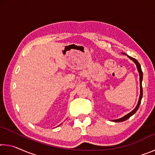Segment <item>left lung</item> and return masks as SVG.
<instances>
[{
  "label": "left lung",
  "instance_id": "8db88e82",
  "mask_svg": "<svg viewBox=\"0 0 155 155\" xmlns=\"http://www.w3.org/2000/svg\"><path fill=\"white\" fill-rule=\"evenodd\" d=\"M122 54H124L126 55H127V57L129 58L130 60H132V61L135 63L136 66H137V70L139 72V74H140V98H139V101H138V103L137 106L135 107V108L132 111L130 112L129 114H127L126 115H124V117H121V118H119V119H117V120H111L112 122H124L125 120H128L129 118L130 117L132 116L133 115H134L136 111H137V109H139V107H140V105L141 104V99H142V96H143V89H142V80H143V72H142V70H141V65L140 64V63L137 61V59H135V58H133V57H131L130 56H128V54H125V53H123Z\"/></svg>",
  "mask_w": 155,
  "mask_h": 155
}]
</instances>
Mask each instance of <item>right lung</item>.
Returning <instances> with one entry per match:
<instances>
[{
  "mask_svg": "<svg viewBox=\"0 0 155 155\" xmlns=\"http://www.w3.org/2000/svg\"><path fill=\"white\" fill-rule=\"evenodd\" d=\"M60 125H61V124H60Z\"/></svg>",
  "mask_w": 155,
  "mask_h": 155,
  "instance_id": "right-lung-1",
  "label": "right lung"
}]
</instances>
